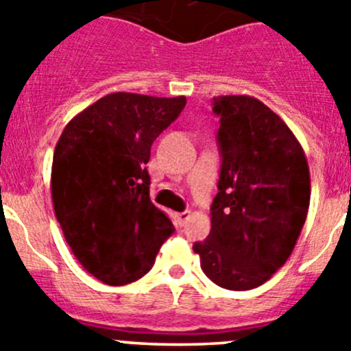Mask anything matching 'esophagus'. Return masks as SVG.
Here are the masks:
<instances>
[{
  "label": "esophagus",
  "mask_w": 351,
  "mask_h": 351,
  "mask_svg": "<svg viewBox=\"0 0 351 351\" xmlns=\"http://www.w3.org/2000/svg\"><path fill=\"white\" fill-rule=\"evenodd\" d=\"M190 219V210H184V213L176 214V221H178L179 226H184V223Z\"/></svg>",
  "instance_id": "esophagus-1"
}]
</instances>
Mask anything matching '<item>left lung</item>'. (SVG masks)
<instances>
[{
  "label": "left lung",
  "instance_id": "obj_1",
  "mask_svg": "<svg viewBox=\"0 0 351 351\" xmlns=\"http://www.w3.org/2000/svg\"><path fill=\"white\" fill-rule=\"evenodd\" d=\"M221 151L210 234L195 243L200 267L218 287L251 290L283 267L311 198L302 145L283 119L247 95L214 96Z\"/></svg>",
  "mask_w": 351,
  "mask_h": 351
}]
</instances>
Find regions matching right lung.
<instances>
[{
	"label": "right lung",
	"instance_id": "1",
	"mask_svg": "<svg viewBox=\"0 0 351 351\" xmlns=\"http://www.w3.org/2000/svg\"><path fill=\"white\" fill-rule=\"evenodd\" d=\"M186 105L110 93L64 126L54 149V214L79 263L96 280L123 287L153 267L173 225L149 198L151 145Z\"/></svg>",
	"mask_w": 351,
	"mask_h": 351
}]
</instances>
